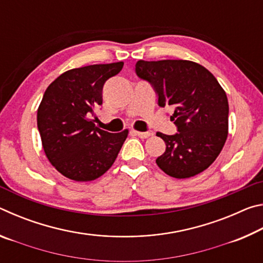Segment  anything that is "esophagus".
<instances>
[{"instance_id":"obj_1","label":"esophagus","mask_w":263,"mask_h":263,"mask_svg":"<svg viewBox=\"0 0 263 263\" xmlns=\"http://www.w3.org/2000/svg\"><path fill=\"white\" fill-rule=\"evenodd\" d=\"M133 133L139 138H142V139H146V138H148L151 137V135H152L151 132H140V131H133Z\"/></svg>"}]
</instances>
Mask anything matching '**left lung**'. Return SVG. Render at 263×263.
<instances>
[{
  "label": "left lung",
  "instance_id": "1",
  "mask_svg": "<svg viewBox=\"0 0 263 263\" xmlns=\"http://www.w3.org/2000/svg\"><path fill=\"white\" fill-rule=\"evenodd\" d=\"M136 72L153 84L161 108L175 109L171 119L179 133H157L166 142V152L157 159L159 168L175 179L205 171L229 135V102L219 82L205 67L189 60H139Z\"/></svg>",
  "mask_w": 263,
  "mask_h": 263
}]
</instances>
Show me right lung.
Listing matches in <instances>:
<instances>
[{
    "label": "right lung",
    "mask_w": 263,
    "mask_h": 263,
    "mask_svg": "<svg viewBox=\"0 0 263 263\" xmlns=\"http://www.w3.org/2000/svg\"><path fill=\"white\" fill-rule=\"evenodd\" d=\"M123 61L73 68L47 87L37 111V125L48 161L77 182L99 179L112 166L128 130L110 133L94 124L106 80Z\"/></svg>",
    "instance_id": "right-lung-1"
}]
</instances>
